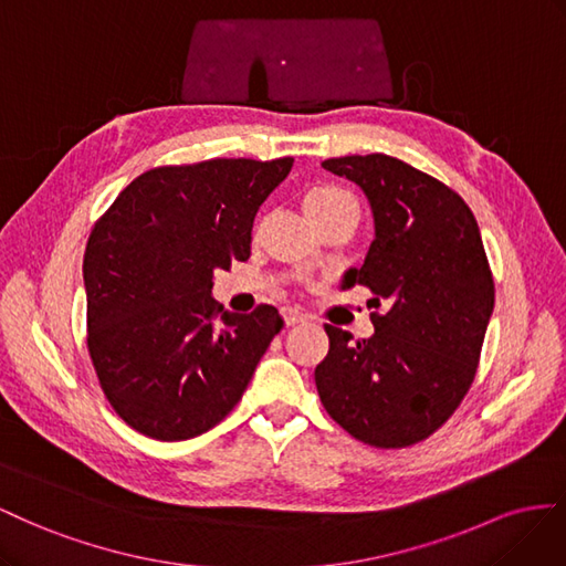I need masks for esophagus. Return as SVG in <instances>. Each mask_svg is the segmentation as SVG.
Segmentation results:
<instances>
[{"label":"esophagus","instance_id":"1","mask_svg":"<svg viewBox=\"0 0 566 566\" xmlns=\"http://www.w3.org/2000/svg\"><path fill=\"white\" fill-rule=\"evenodd\" d=\"M282 319H284L286 327H294V325H298V322H303L305 317H303V313H298V311L284 308V311H282Z\"/></svg>","mask_w":566,"mask_h":566}]
</instances>
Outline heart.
Instances as JSON below:
<instances>
[{"mask_svg": "<svg viewBox=\"0 0 566 566\" xmlns=\"http://www.w3.org/2000/svg\"><path fill=\"white\" fill-rule=\"evenodd\" d=\"M303 211L317 228V224L329 222V220L342 218V216H350L358 220V201H355V197L348 189L322 182V185H315L305 191Z\"/></svg>", "mask_w": 566, "mask_h": 566, "instance_id": "obj_1", "label": "heart"}]
</instances>
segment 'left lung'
Returning <instances> with one entry per match:
<instances>
[{
	"label": "left lung",
	"mask_w": 566,
	"mask_h": 566,
	"mask_svg": "<svg viewBox=\"0 0 566 566\" xmlns=\"http://www.w3.org/2000/svg\"><path fill=\"white\" fill-rule=\"evenodd\" d=\"M373 206L375 241L355 284L375 294V334L325 325L322 406L353 439L406 448L458 410L476 375L495 286L479 224L458 191L386 154L327 158Z\"/></svg>",
	"instance_id": "8db88e82"
}]
</instances>
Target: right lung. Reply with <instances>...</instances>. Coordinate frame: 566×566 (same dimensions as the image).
<instances>
[{
	"instance_id": "1",
	"label": "right lung",
	"mask_w": 566,
	"mask_h": 566,
	"mask_svg": "<svg viewBox=\"0 0 566 566\" xmlns=\"http://www.w3.org/2000/svg\"><path fill=\"white\" fill-rule=\"evenodd\" d=\"M292 166L284 156L151 168L94 222L87 350L111 408L135 431L193 439L244 396L282 317L272 305L224 313L213 272L247 261L258 208Z\"/></svg>"
}]
</instances>
